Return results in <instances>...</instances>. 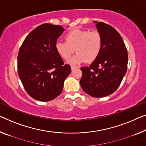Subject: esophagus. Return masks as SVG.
Listing matches in <instances>:
<instances>
[{"label": "esophagus", "mask_w": 146, "mask_h": 146, "mask_svg": "<svg viewBox=\"0 0 146 146\" xmlns=\"http://www.w3.org/2000/svg\"><path fill=\"white\" fill-rule=\"evenodd\" d=\"M77 67H76V66H72V65H71V70H74V69H75V68H77Z\"/></svg>", "instance_id": "34e87169"}]
</instances>
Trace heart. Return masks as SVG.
<instances>
[{"instance_id":"obj_1","label":"heart","mask_w":146,"mask_h":146,"mask_svg":"<svg viewBox=\"0 0 146 146\" xmlns=\"http://www.w3.org/2000/svg\"><path fill=\"white\" fill-rule=\"evenodd\" d=\"M66 42L58 41L56 43V51L62 58L68 60L74 53L77 52L71 58L69 63L78 64L86 60L90 63L98 57L102 46L101 34L96 30L74 29L65 36Z\"/></svg>"}]
</instances>
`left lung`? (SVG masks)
I'll use <instances>...</instances> for the list:
<instances>
[{
	"label": "left lung",
	"mask_w": 146,
	"mask_h": 146,
	"mask_svg": "<svg viewBox=\"0 0 146 146\" xmlns=\"http://www.w3.org/2000/svg\"><path fill=\"white\" fill-rule=\"evenodd\" d=\"M94 23L102 38V50L90 66L80 68V84L86 94L103 98L120 85L127 72L128 54L123 38L113 27L103 22Z\"/></svg>",
	"instance_id": "1"
}]
</instances>
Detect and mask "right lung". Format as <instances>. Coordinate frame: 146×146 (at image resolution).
Segmentation results:
<instances>
[{
  "label": "right lung",
  "instance_id": "1",
  "mask_svg": "<svg viewBox=\"0 0 146 146\" xmlns=\"http://www.w3.org/2000/svg\"><path fill=\"white\" fill-rule=\"evenodd\" d=\"M64 31L60 25L44 23L26 36L17 56V71L26 92L36 100L55 99L71 73L56 51L57 39Z\"/></svg>",
  "mask_w": 146,
  "mask_h": 146
}]
</instances>
